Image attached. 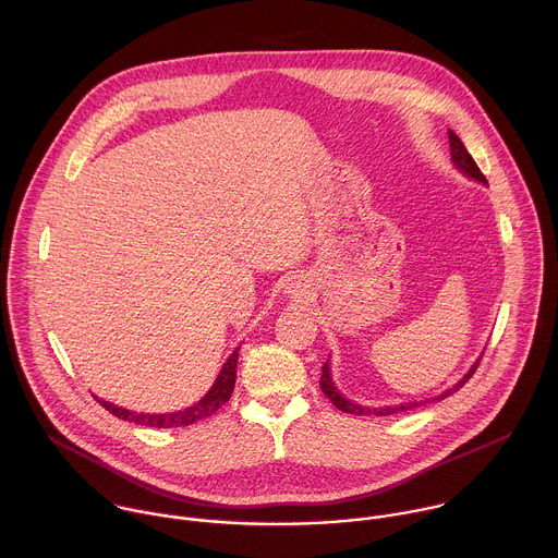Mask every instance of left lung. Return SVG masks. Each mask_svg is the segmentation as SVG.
I'll return each instance as SVG.
<instances>
[{
	"label": "left lung",
	"instance_id": "left-lung-1",
	"mask_svg": "<svg viewBox=\"0 0 558 558\" xmlns=\"http://www.w3.org/2000/svg\"><path fill=\"white\" fill-rule=\"evenodd\" d=\"M448 141H450V154H452V163L457 166V170H461L465 177H470V179H474V181H480V183H488L486 181V177L482 174V170L476 168V163H474V158L470 156V151L465 149V145L461 143V138L452 132V130H448ZM480 362L482 360H476L474 364H472V368L452 386V388H448L446 392H441V395H437V397H433V402H439V400H444V397H448V395H452V392H457L472 375H474V371H476V366H480ZM320 388H323V392L329 397L331 400V404L336 407V409H340L342 413H353V415H392V413H402V411H411V409H415V407H420L417 402H413V404H400V407H384V409H368V407H360V404H353V402H349V400H344V397L338 392V388H336V384L331 381V368H329V362H325V366H323V377H320ZM430 402V400H428Z\"/></svg>",
	"mask_w": 558,
	"mask_h": 558
}]
</instances>
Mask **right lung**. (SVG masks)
Instances as JSON below:
<instances>
[{
	"label": "right lung",
	"mask_w": 558,
	"mask_h": 558,
	"mask_svg": "<svg viewBox=\"0 0 558 558\" xmlns=\"http://www.w3.org/2000/svg\"><path fill=\"white\" fill-rule=\"evenodd\" d=\"M235 364H238V349L229 355V360L222 364L220 368V375L216 377L214 386L207 390V395L203 397V400L185 411H179V413H170V415H149V413H132V411H125L121 407H114L106 400H99V397H95V400L106 409L110 411L114 417L119 420H125V422H134L138 426H151V428H177V426H190L194 422H201V420H207L211 417L233 392V386H235Z\"/></svg>",
	"instance_id": "1"
}]
</instances>
